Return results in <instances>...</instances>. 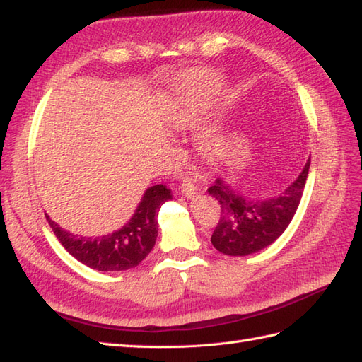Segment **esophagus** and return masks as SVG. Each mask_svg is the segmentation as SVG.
I'll list each match as a JSON object with an SVG mask.
<instances>
[{"label":"esophagus","mask_w":362,"mask_h":362,"mask_svg":"<svg viewBox=\"0 0 362 362\" xmlns=\"http://www.w3.org/2000/svg\"><path fill=\"white\" fill-rule=\"evenodd\" d=\"M179 188L182 189V192L185 194V196H188V197H192L194 194L197 192V187H196V183H194L191 179H183Z\"/></svg>","instance_id":"34e87169"}]
</instances>
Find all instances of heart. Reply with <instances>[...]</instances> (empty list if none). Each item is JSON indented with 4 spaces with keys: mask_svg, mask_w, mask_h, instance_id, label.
Returning <instances> with one entry per match:
<instances>
[{
    "mask_svg": "<svg viewBox=\"0 0 362 362\" xmlns=\"http://www.w3.org/2000/svg\"><path fill=\"white\" fill-rule=\"evenodd\" d=\"M200 91H202V96H199V99H191L189 102H185V104L180 107V110L177 111V122L179 124H191L194 120V116L197 115L199 108L205 104L203 102L202 95H209V93L216 91L220 86V82L216 76H211V75H206L205 78H202V84H200Z\"/></svg>",
    "mask_w": 362,
    "mask_h": 362,
    "instance_id": "heart-1",
    "label": "heart"
}]
</instances>
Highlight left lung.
<instances>
[{
    "label": "left lung",
    "instance_id": "obj_1",
    "mask_svg": "<svg viewBox=\"0 0 362 362\" xmlns=\"http://www.w3.org/2000/svg\"><path fill=\"white\" fill-rule=\"evenodd\" d=\"M310 160L280 196L262 202L247 200L229 189L220 179L208 192L220 203V220L211 242L225 255H249L269 246L289 226L304 191Z\"/></svg>",
    "mask_w": 362,
    "mask_h": 362
}]
</instances>
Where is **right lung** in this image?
<instances>
[{"label": "right lung", "instance_id": "add662e5", "mask_svg": "<svg viewBox=\"0 0 362 362\" xmlns=\"http://www.w3.org/2000/svg\"><path fill=\"white\" fill-rule=\"evenodd\" d=\"M171 191L163 185L148 188L128 223L113 234L81 237L62 229L45 214L61 245L78 262L100 272L127 271L136 267L151 252L157 238V216Z\"/></svg>", "mask_w": 362, "mask_h": 362}]
</instances>
